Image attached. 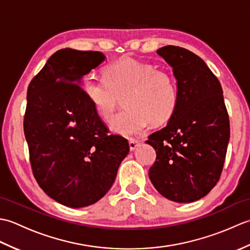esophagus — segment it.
I'll list each match as a JSON object with an SVG mask.
<instances>
[{
  "label": "esophagus",
  "mask_w": 250,
  "mask_h": 250,
  "mask_svg": "<svg viewBox=\"0 0 250 250\" xmlns=\"http://www.w3.org/2000/svg\"><path fill=\"white\" fill-rule=\"evenodd\" d=\"M140 144H141V141H139V140H130L129 141V146H130L131 150H134Z\"/></svg>",
  "instance_id": "34e87169"
}]
</instances>
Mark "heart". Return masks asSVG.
I'll return each instance as SVG.
<instances>
[{"instance_id":"b5f03b06","label":"heart","mask_w":250,"mask_h":250,"mask_svg":"<svg viewBox=\"0 0 250 250\" xmlns=\"http://www.w3.org/2000/svg\"><path fill=\"white\" fill-rule=\"evenodd\" d=\"M104 81L88 78L84 93L101 118H115L124 98L125 109L111 124L115 133L132 137L142 133L151 122L161 125L171 120L179 95L171 73L149 62L131 57L120 58L103 71Z\"/></svg>"}]
</instances>
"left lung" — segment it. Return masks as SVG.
<instances>
[{
  "label": "left lung",
  "instance_id": "1",
  "mask_svg": "<svg viewBox=\"0 0 250 250\" xmlns=\"http://www.w3.org/2000/svg\"><path fill=\"white\" fill-rule=\"evenodd\" d=\"M157 52L173 67L179 101L167 125L146 141L157 153L148 175L164 198L190 203L219 182L230 140L229 115L218 78L199 56L172 45Z\"/></svg>",
  "mask_w": 250,
  "mask_h": 250
}]
</instances>
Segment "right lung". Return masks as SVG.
<instances>
[{
    "label": "right lung",
    "instance_id": "add662e5",
    "mask_svg": "<svg viewBox=\"0 0 250 250\" xmlns=\"http://www.w3.org/2000/svg\"><path fill=\"white\" fill-rule=\"evenodd\" d=\"M104 60L100 51L58 50L26 92L23 131L32 172L47 195L74 208L107 193L130 150L128 140L109 134L79 84Z\"/></svg>",
    "mask_w": 250,
    "mask_h": 250
}]
</instances>
